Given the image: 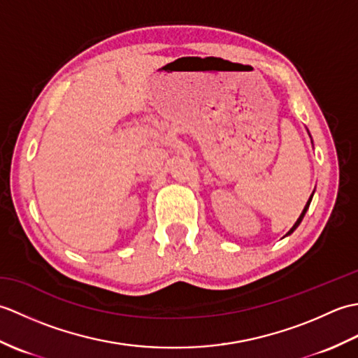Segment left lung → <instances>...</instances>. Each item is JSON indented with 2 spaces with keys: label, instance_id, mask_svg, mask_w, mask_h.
Wrapping results in <instances>:
<instances>
[{
  "label": "left lung",
  "instance_id": "8db88e82",
  "mask_svg": "<svg viewBox=\"0 0 358 358\" xmlns=\"http://www.w3.org/2000/svg\"><path fill=\"white\" fill-rule=\"evenodd\" d=\"M313 195H314V192H313ZM313 195H310L309 196V200H308V203H306V206H305V209H303V212H301V215L299 217V220H296V222H295V224L291 227V231H289L286 235H291L295 229H296V227H299L300 226V223H301V220H303V217H305V214H306V210L309 209V204H310V200H313Z\"/></svg>",
  "mask_w": 358,
  "mask_h": 358
}]
</instances>
